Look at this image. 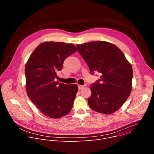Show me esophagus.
Here are the masks:
<instances>
[{"label":"esophagus","mask_w":154,"mask_h":154,"mask_svg":"<svg viewBox=\"0 0 154 154\" xmlns=\"http://www.w3.org/2000/svg\"><path fill=\"white\" fill-rule=\"evenodd\" d=\"M85 86H84V85H78L79 90H82V88H85Z\"/></svg>","instance_id":"34e87169"}]
</instances>
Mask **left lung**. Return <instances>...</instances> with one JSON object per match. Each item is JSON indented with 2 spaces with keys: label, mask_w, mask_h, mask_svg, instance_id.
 <instances>
[{
  "label": "left lung",
  "mask_w": 154,
  "mask_h": 154,
  "mask_svg": "<svg viewBox=\"0 0 154 154\" xmlns=\"http://www.w3.org/2000/svg\"><path fill=\"white\" fill-rule=\"evenodd\" d=\"M78 51L92 74H100V79L90 85L88 102L93 110L104 115L119 109L132 89V67L123 52L113 44L96 41L77 45Z\"/></svg>",
  "instance_id": "1"
}]
</instances>
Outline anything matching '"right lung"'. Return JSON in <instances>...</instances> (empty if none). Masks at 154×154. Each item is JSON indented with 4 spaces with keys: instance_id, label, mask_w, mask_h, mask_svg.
<instances>
[{
    "instance_id": "right-lung-1",
    "label": "right lung",
    "mask_w": 154,
    "mask_h": 154,
    "mask_svg": "<svg viewBox=\"0 0 154 154\" xmlns=\"http://www.w3.org/2000/svg\"><path fill=\"white\" fill-rule=\"evenodd\" d=\"M77 51L73 44L44 42L33 51L25 67L26 91L39 110L51 118L67 115L78 91L76 84L55 82L64 60Z\"/></svg>"
}]
</instances>
